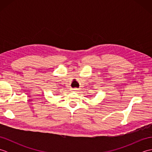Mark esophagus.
I'll return each mask as SVG.
<instances>
[{"label":"esophagus","mask_w":152,"mask_h":152,"mask_svg":"<svg viewBox=\"0 0 152 152\" xmlns=\"http://www.w3.org/2000/svg\"><path fill=\"white\" fill-rule=\"evenodd\" d=\"M74 91H78V89H74Z\"/></svg>","instance_id":"34e87169"}]
</instances>
